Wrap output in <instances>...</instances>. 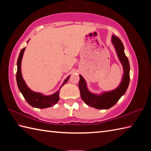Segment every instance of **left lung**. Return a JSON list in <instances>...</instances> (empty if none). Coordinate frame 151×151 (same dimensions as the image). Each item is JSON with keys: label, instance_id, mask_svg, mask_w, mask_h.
Returning <instances> with one entry per match:
<instances>
[{"label": "left lung", "instance_id": "8db88e82", "mask_svg": "<svg viewBox=\"0 0 151 151\" xmlns=\"http://www.w3.org/2000/svg\"><path fill=\"white\" fill-rule=\"evenodd\" d=\"M111 43L114 45L118 58L123 69V77L117 88L111 91L102 92L100 94L93 93L88 89L87 83L84 77L81 75H79L78 87L82 99L89 106L99 110H106L116 104L127 91L130 82V64L124 54L123 44L119 38L115 35L111 36Z\"/></svg>", "mask_w": 151, "mask_h": 151}]
</instances>
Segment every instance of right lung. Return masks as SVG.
Instances as JSON below:
<instances>
[{
	"label": "right lung",
	"mask_w": 151,
	"mask_h": 151,
	"mask_svg": "<svg viewBox=\"0 0 151 151\" xmlns=\"http://www.w3.org/2000/svg\"><path fill=\"white\" fill-rule=\"evenodd\" d=\"M25 49H26V47L23 48V49L21 50L17 62V75H16V81H17L19 91H20L22 95H23L24 98L25 99V100L27 101L28 103L34 108H46L55 105L57 102H58L60 99L59 93L60 89L65 84V83H67V81H68L70 75H69L68 77H67L65 79V81H63V84L60 86L58 90L52 95H45L42 93H41L35 92L32 90H31V89L28 87L26 83H25L23 78H22L21 73V62Z\"/></svg>",
	"instance_id": "1"
}]
</instances>
